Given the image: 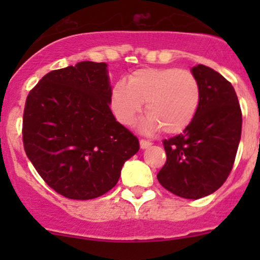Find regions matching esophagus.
I'll return each instance as SVG.
<instances>
[{"label":"esophagus","instance_id":"1","mask_svg":"<svg viewBox=\"0 0 260 260\" xmlns=\"http://www.w3.org/2000/svg\"><path fill=\"white\" fill-rule=\"evenodd\" d=\"M151 145H152V143L149 142V141H146V140H141L140 141V146H141V148H142V149L147 148V147H149Z\"/></svg>","mask_w":260,"mask_h":260}]
</instances>
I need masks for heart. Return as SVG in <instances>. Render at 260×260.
Returning a JSON list of instances; mask_svg holds the SVG:
<instances>
[{"label":"heart","mask_w":260,"mask_h":260,"mask_svg":"<svg viewBox=\"0 0 260 260\" xmlns=\"http://www.w3.org/2000/svg\"><path fill=\"white\" fill-rule=\"evenodd\" d=\"M201 89L198 78L177 68H146L118 81L112 89L111 107L118 120L132 124L145 103L143 127L167 135L182 132L198 114Z\"/></svg>","instance_id":"heart-1"}]
</instances>
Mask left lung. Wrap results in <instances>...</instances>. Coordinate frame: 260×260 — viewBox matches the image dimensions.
<instances>
[{"label":"left lung","instance_id":"8db88e82","mask_svg":"<svg viewBox=\"0 0 260 260\" xmlns=\"http://www.w3.org/2000/svg\"><path fill=\"white\" fill-rule=\"evenodd\" d=\"M201 89L198 114L181 135L165 140L157 179L183 199L215 192L230 175L242 136V109L232 83L205 65L192 68Z\"/></svg>","mask_w":260,"mask_h":260}]
</instances>
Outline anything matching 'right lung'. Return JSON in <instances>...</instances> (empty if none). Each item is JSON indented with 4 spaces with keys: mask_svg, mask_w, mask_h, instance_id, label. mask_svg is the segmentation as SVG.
I'll use <instances>...</instances> for the list:
<instances>
[{
    "mask_svg": "<svg viewBox=\"0 0 260 260\" xmlns=\"http://www.w3.org/2000/svg\"><path fill=\"white\" fill-rule=\"evenodd\" d=\"M111 94L106 62L81 61L48 73L26 98L23 148L64 198L90 200L108 192L140 149L138 138L115 120Z\"/></svg>",
    "mask_w": 260,
    "mask_h": 260,
    "instance_id": "add662e5",
    "label": "right lung"
}]
</instances>
